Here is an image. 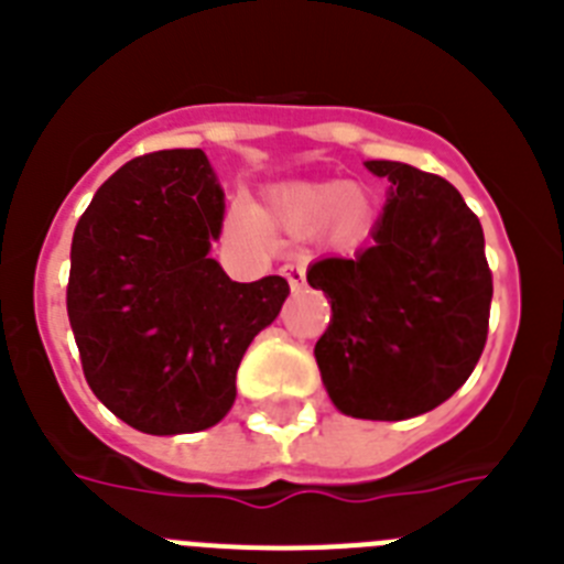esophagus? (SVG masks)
I'll return each mask as SVG.
<instances>
[{
	"instance_id": "1",
	"label": "esophagus",
	"mask_w": 564,
	"mask_h": 564,
	"mask_svg": "<svg viewBox=\"0 0 564 564\" xmlns=\"http://www.w3.org/2000/svg\"><path fill=\"white\" fill-rule=\"evenodd\" d=\"M282 276L291 282V291H302L305 288V265L302 262H288V265H282Z\"/></svg>"
}]
</instances>
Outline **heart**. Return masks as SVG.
<instances>
[{
  "label": "heart",
  "instance_id": "heart-1",
  "mask_svg": "<svg viewBox=\"0 0 564 564\" xmlns=\"http://www.w3.org/2000/svg\"><path fill=\"white\" fill-rule=\"evenodd\" d=\"M276 217L291 231H313L325 223H338L344 234H356L370 220V206L347 183H322V186H293L276 200ZM231 223L242 237L257 239L262 234L257 214L246 206L231 212Z\"/></svg>",
  "mask_w": 564,
  "mask_h": 564
}]
</instances>
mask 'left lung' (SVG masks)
Wrapping results in <instances>:
<instances>
[{
    "label": "left lung",
    "instance_id": "8db88e82",
    "mask_svg": "<svg viewBox=\"0 0 564 564\" xmlns=\"http://www.w3.org/2000/svg\"><path fill=\"white\" fill-rule=\"evenodd\" d=\"M367 169L392 183L390 200L370 248L307 268L311 288L330 299V325L313 352L336 410L406 421L471 376L495 285L480 220L449 181L395 161Z\"/></svg>",
    "mask_w": 564,
    "mask_h": 564
}]
</instances>
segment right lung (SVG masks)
Returning a JSON list of instances; mask_svg holds the SVG:
<instances>
[{"label": "right lung", "instance_id": "1", "mask_svg": "<svg viewBox=\"0 0 564 564\" xmlns=\"http://www.w3.org/2000/svg\"><path fill=\"white\" fill-rule=\"evenodd\" d=\"M223 212L203 149H169L123 163L73 234L67 316L84 378L147 435L220 423L248 344L291 293L282 276L231 282L208 257Z\"/></svg>", "mask_w": 564, "mask_h": 564}]
</instances>
